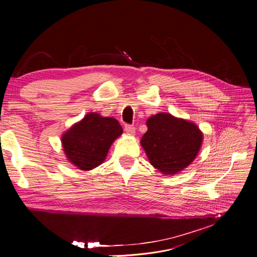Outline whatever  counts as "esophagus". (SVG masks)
<instances>
[{"instance_id": "obj_1", "label": "esophagus", "mask_w": 257, "mask_h": 257, "mask_svg": "<svg viewBox=\"0 0 257 257\" xmlns=\"http://www.w3.org/2000/svg\"><path fill=\"white\" fill-rule=\"evenodd\" d=\"M124 131L126 132L128 135H134L135 134V127L133 125H125Z\"/></svg>"}]
</instances>
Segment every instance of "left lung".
I'll return each mask as SVG.
<instances>
[{
	"label": "left lung",
	"mask_w": 257,
	"mask_h": 257,
	"mask_svg": "<svg viewBox=\"0 0 257 257\" xmlns=\"http://www.w3.org/2000/svg\"><path fill=\"white\" fill-rule=\"evenodd\" d=\"M141 145L150 164L163 175H177L195 160L204 141L194 122L160 112L147 120Z\"/></svg>",
	"instance_id": "8db88e82"
}]
</instances>
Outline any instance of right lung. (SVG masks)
Wrapping results in <instances>:
<instances>
[{
  "label": "right lung",
  "mask_w": 257,
  "mask_h": 257,
  "mask_svg": "<svg viewBox=\"0 0 257 257\" xmlns=\"http://www.w3.org/2000/svg\"><path fill=\"white\" fill-rule=\"evenodd\" d=\"M122 133V126L114 118L89 112L62 135L61 143L67 161L88 172L102 164Z\"/></svg>",
  "instance_id": "right-lung-1"
}]
</instances>
